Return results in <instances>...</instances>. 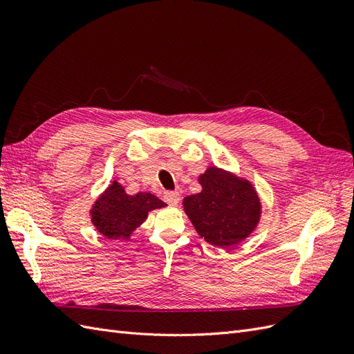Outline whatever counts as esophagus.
I'll return each instance as SVG.
<instances>
[{
  "label": "esophagus",
  "instance_id": "obj_1",
  "mask_svg": "<svg viewBox=\"0 0 354 354\" xmlns=\"http://www.w3.org/2000/svg\"><path fill=\"white\" fill-rule=\"evenodd\" d=\"M164 201L168 203V205H178L180 202V194L178 192H165L164 194Z\"/></svg>",
  "mask_w": 354,
  "mask_h": 354
}]
</instances>
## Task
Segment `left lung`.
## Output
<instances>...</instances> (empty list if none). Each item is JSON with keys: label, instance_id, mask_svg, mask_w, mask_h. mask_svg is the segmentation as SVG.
<instances>
[{"label": "left lung", "instance_id": "1", "mask_svg": "<svg viewBox=\"0 0 354 354\" xmlns=\"http://www.w3.org/2000/svg\"><path fill=\"white\" fill-rule=\"evenodd\" d=\"M202 190L183 199L186 216L201 238L218 248L245 241L261 218V201L248 178L211 165L198 177Z\"/></svg>", "mask_w": 354, "mask_h": 354}]
</instances>
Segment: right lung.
<instances>
[{
  "instance_id": "obj_1",
  "label": "right lung",
  "mask_w": 354,
  "mask_h": 354,
  "mask_svg": "<svg viewBox=\"0 0 354 354\" xmlns=\"http://www.w3.org/2000/svg\"><path fill=\"white\" fill-rule=\"evenodd\" d=\"M164 207L167 203L151 192L128 195L120 181L113 180L94 201L90 218L95 230L104 238L128 241L146 221L149 212Z\"/></svg>"
}]
</instances>
